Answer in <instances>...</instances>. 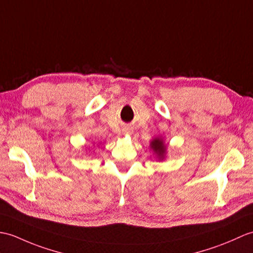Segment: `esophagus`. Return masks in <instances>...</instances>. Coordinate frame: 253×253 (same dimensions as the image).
<instances>
[{
    "instance_id": "obj_1",
    "label": "esophagus",
    "mask_w": 253,
    "mask_h": 253,
    "mask_svg": "<svg viewBox=\"0 0 253 253\" xmlns=\"http://www.w3.org/2000/svg\"><path fill=\"white\" fill-rule=\"evenodd\" d=\"M123 132H124V134H127V136H130V134L132 133V129L129 127H126L124 130H123Z\"/></svg>"
}]
</instances>
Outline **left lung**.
<instances>
[{"instance_id":"1","label":"left lung","mask_w":253,"mask_h":253,"mask_svg":"<svg viewBox=\"0 0 253 253\" xmlns=\"http://www.w3.org/2000/svg\"><path fill=\"white\" fill-rule=\"evenodd\" d=\"M150 149L158 161H164L167 155V145L162 137H155L150 143Z\"/></svg>"}]
</instances>
